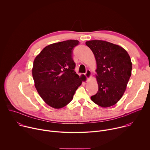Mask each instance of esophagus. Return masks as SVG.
<instances>
[{"instance_id": "obj_1", "label": "esophagus", "mask_w": 150, "mask_h": 150, "mask_svg": "<svg viewBox=\"0 0 150 150\" xmlns=\"http://www.w3.org/2000/svg\"><path fill=\"white\" fill-rule=\"evenodd\" d=\"M85 75L87 78V79H90L91 76V72L90 71V70H87L86 73L85 74Z\"/></svg>"}]
</instances>
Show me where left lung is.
<instances>
[{"label": "left lung", "instance_id": "1", "mask_svg": "<svg viewBox=\"0 0 150 150\" xmlns=\"http://www.w3.org/2000/svg\"><path fill=\"white\" fill-rule=\"evenodd\" d=\"M97 63V93L91 100L102 108L116 104L123 96L131 75L132 63L126 50L120 46L103 40L85 42Z\"/></svg>", "mask_w": 150, "mask_h": 150}]
</instances>
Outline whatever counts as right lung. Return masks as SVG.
Instances as JSON below:
<instances>
[{
  "mask_svg": "<svg viewBox=\"0 0 150 150\" xmlns=\"http://www.w3.org/2000/svg\"><path fill=\"white\" fill-rule=\"evenodd\" d=\"M79 41L69 40L45 47L35 57L32 69L36 90L44 101L60 109L73 99L84 79L74 71L72 49Z\"/></svg>",
  "mask_w": 150,
  "mask_h": 150,
  "instance_id": "right-lung-1",
  "label": "right lung"
}]
</instances>
